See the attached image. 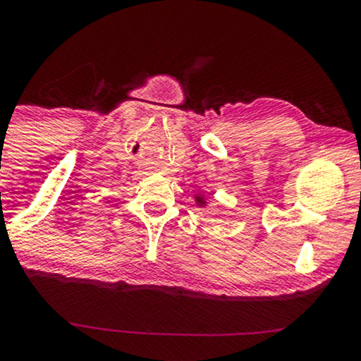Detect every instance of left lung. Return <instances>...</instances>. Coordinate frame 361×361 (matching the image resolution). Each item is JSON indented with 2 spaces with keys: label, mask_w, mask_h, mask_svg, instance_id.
<instances>
[{
  "label": "left lung",
  "mask_w": 361,
  "mask_h": 361,
  "mask_svg": "<svg viewBox=\"0 0 361 361\" xmlns=\"http://www.w3.org/2000/svg\"><path fill=\"white\" fill-rule=\"evenodd\" d=\"M197 202H200V205L204 204V202H202V198H200V197H197Z\"/></svg>",
  "instance_id": "left-lung-1"
}]
</instances>
